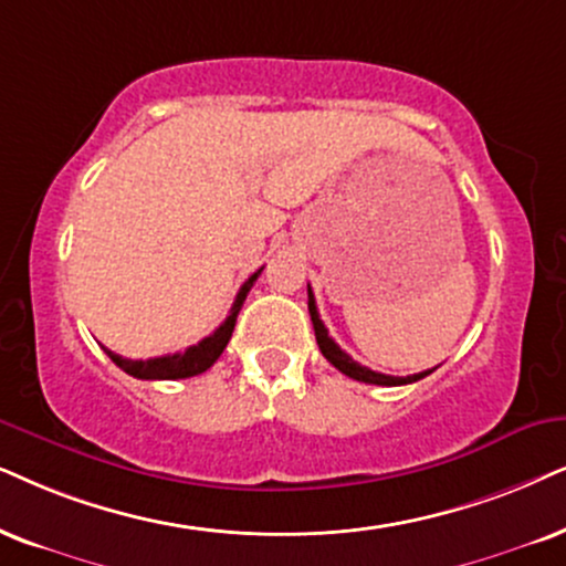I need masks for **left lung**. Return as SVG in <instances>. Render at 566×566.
<instances>
[{
    "label": "left lung",
    "mask_w": 566,
    "mask_h": 566,
    "mask_svg": "<svg viewBox=\"0 0 566 566\" xmlns=\"http://www.w3.org/2000/svg\"><path fill=\"white\" fill-rule=\"evenodd\" d=\"M307 311H311V321H313V332H316V342H318V349L324 353V357L336 370H342V374L355 378V381H363V384H376V386H402V384H412V381H420V378H426L431 370H423V374H412V376H386V374H378V370H370L366 366H360V363H355L353 357H349L345 349H342L336 342L328 336L324 321L318 316V307H316V297H313L311 287H307Z\"/></svg>",
    "instance_id": "left-lung-1"
}]
</instances>
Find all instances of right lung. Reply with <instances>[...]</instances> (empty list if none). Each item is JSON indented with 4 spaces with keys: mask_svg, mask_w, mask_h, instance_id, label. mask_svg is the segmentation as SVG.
Returning <instances> with one entry per match:
<instances>
[{
    "mask_svg": "<svg viewBox=\"0 0 566 566\" xmlns=\"http://www.w3.org/2000/svg\"><path fill=\"white\" fill-rule=\"evenodd\" d=\"M261 271H263V266L255 271L253 276H248V282L242 284L238 297H234V303H232L230 316L224 318V324H221L213 334L206 336V339H200L198 345L185 349V353L148 357V360H127V357L114 355L112 349H106V347H104V353L112 357L114 366H119L125 374H130L135 378H143V381H175V378H190V376L203 374V370H209L213 363L219 360V355L224 353L227 342H230V336L234 332V321H238L240 307H242V303H245L248 292H250V287H253V282L259 279Z\"/></svg>",
    "mask_w": 566,
    "mask_h": 566,
    "instance_id": "1",
    "label": "right lung"
}]
</instances>
